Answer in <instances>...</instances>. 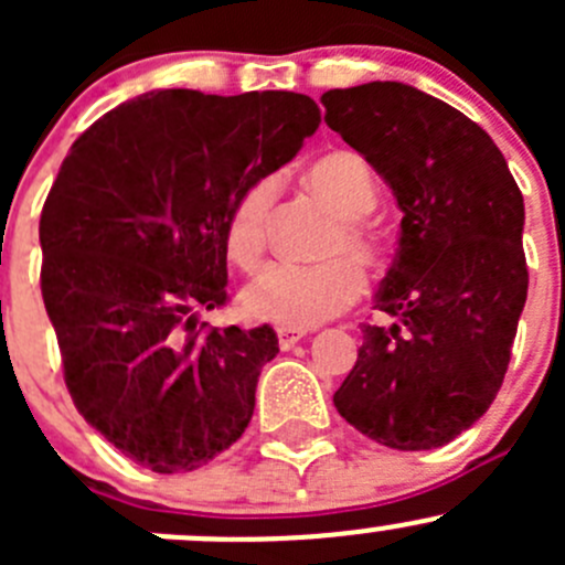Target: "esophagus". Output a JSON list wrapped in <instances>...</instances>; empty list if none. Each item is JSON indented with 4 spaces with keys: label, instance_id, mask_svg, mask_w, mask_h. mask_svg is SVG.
<instances>
[{
    "label": "esophagus",
    "instance_id": "obj_1",
    "mask_svg": "<svg viewBox=\"0 0 565 565\" xmlns=\"http://www.w3.org/2000/svg\"><path fill=\"white\" fill-rule=\"evenodd\" d=\"M276 335H278V347H281V350H292V347L298 344L300 339H303V335H306V330H295V328H278V330H276Z\"/></svg>",
    "mask_w": 565,
    "mask_h": 565
}]
</instances>
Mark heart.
I'll return each mask as SVG.
<instances>
[{"instance_id":"b5f03b06","label":"heart","mask_w":565,"mask_h":565,"mask_svg":"<svg viewBox=\"0 0 565 565\" xmlns=\"http://www.w3.org/2000/svg\"><path fill=\"white\" fill-rule=\"evenodd\" d=\"M306 182L333 215H339L324 248V256L333 259L322 265L273 262L243 292L248 317L295 330L315 328L350 309L363 292V276L356 267L377 270L383 265V243L366 221L377 204V185L369 163L352 150L328 152L311 163ZM276 193V177H259L243 188L226 215V254L243 270H254L265 256Z\"/></svg>"}]
</instances>
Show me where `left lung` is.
I'll return each instance as SVG.
<instances>
[{
  "label": "left lung",
  "mask_w": 565,
  "mask_h": 565,
  "mask_svg": "<svg viewBox=\"0 0 565 565\" xmlns=\"http://www.w3.org/2000/svg\"><path fill=\"white\" fill-rule=\"evenodd\" d=\"M324 122L402 207V237L358 361L333 404L396 451L470 429L503 385L527 298L525 202L487 130L420 89L369 82L322 95Z\"/></svg>",
  "instance_id": "8db88e82"
}]
</instances>
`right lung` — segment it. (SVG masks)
<instances>
[{
	"label": "right lung",
	"mask_w": 565,
	"mask_h": 565,
	"mask_svg": "<svg viewBox=\"0 0 565 565\" xmlns=\"http://www.w3.org/2000/svg\"><path fill=\"white\" fill-rule=\"evenodd\" d=\"M298 93L161 89L111 108L62 161L40 213V289L89 426L152 472L241 440L273 328H207L226 306V215L319 128Z\"/></svg>",
	"instance_id": "1"
}]
</instances>
